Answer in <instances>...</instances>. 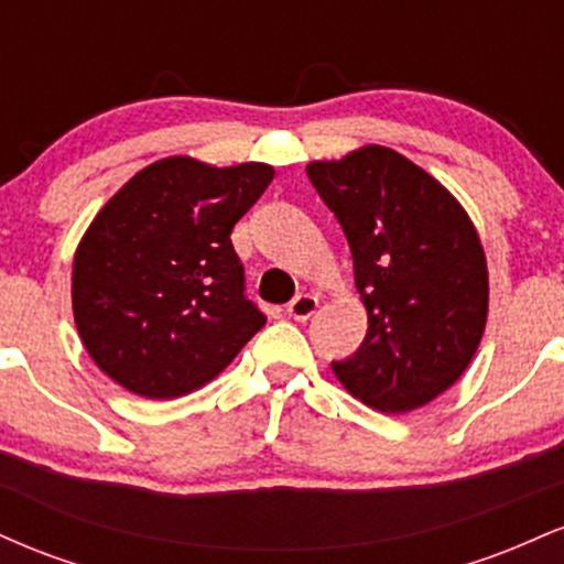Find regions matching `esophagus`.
Segmentation results:
<instances>
[{"mask_svg":"<svg viewBox=\"0 0 564 564\" xmlns=\"http://www.w3.org/2000/svg\"><path fill=\"white\" fill-rule=\"evenodd\" d=\"M315 310H318V296H313V294H300L296 300H291L286 304L289 318H294V321H307Z\"/></svg>","mask_w":564,"mask_h":564,"instance_id":"obj_1","label":"esophagus"}]
</instances>
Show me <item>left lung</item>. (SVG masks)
Instances as JSON below:
<instances>
[{
	"instance_id": "obj_1",
	"label": "left lung",
	"mask_w": 564,
	"mask_h": 564,
	"mask_svg": "<svg viewBox=\"0 0 564 564\" xmlns=\"http://www.w3.org/2000/svg\"><path fill=\"white\" fill-rule=\"evenodd\" d=\"M307 177L352 251L368 332L336 379L381 413H408L456 384L488 318V264L475 225L422 166L366 145L313 161Z\"/></svg>"
}]
</instances>
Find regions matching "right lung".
Segmentation results:
<instances>
[{"label":"right lung","mask_w":564,"mask_h":564,"mask_svg":"<svg viewBox=\"0 0 564 564\" xmlns=\"http://www.w3.org/2000/svg\"><path fill=\"white\" fill-rule=\"evenodd\" d=\"M273 166L170 156L145 166L97 212L74 257L79 336L124 390L172 400L217 377L264 326L243 294L230 232Z\"/></svg>","instance_id":"1"}]
</instances>
